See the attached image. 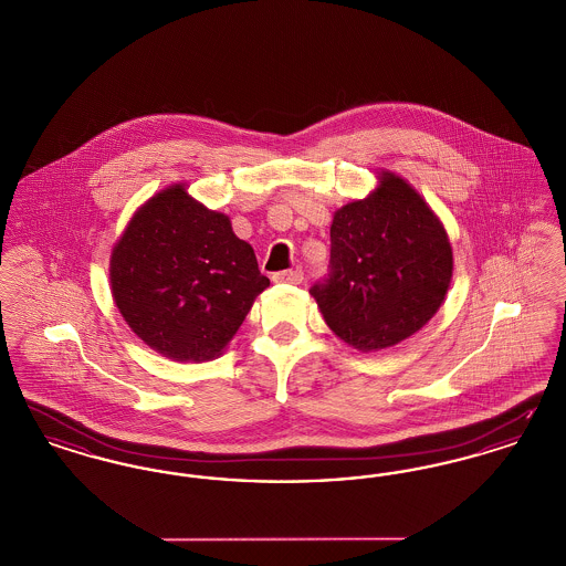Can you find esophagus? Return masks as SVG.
Returning a JSON list of instances; mask_svg holds the SVG:
<instances>
[{
	"mask_svg": "<svg viewBox=\"0 0 566 566\" xmlns=\"http://www.w3.org/2000/svg\"><path fill=\"white\" fill-rule=\"evenodd\" d=\"M273 282H284V284H301L303 282V270L296 268V270L277 271L271 275Z\"/></svg>",
	"mask_w": 566,
	"mask_h": 566,
	"instance_id": "1",
	"label": "esophagus"
}]
</instances>
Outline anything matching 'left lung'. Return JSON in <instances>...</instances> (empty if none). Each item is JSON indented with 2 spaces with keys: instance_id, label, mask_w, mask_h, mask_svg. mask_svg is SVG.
Masks as SVG:
<instances>
[{
  "instance_id": "1",
  "label": "left lung",
  "mask_w": 566,
  "mask_h": 566,
  "mask_svg": "<svg viewBox=\"0 0 566 566\" xmlns=\"http://www.w3.org/2000/svg\"><path fill=\"white\" fill-rule=\"evenodd\" d=\"M452 280V245L424 199L395 174L337 210L328 273L310 293L337 337L358 350L403 342L431 321Z\"/></svg>"
}]
</instances>
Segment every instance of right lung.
Wrapping results in <instances>:
<instances>
[{
	"label": "right lung",
	"instance_id": "add662e5",
	"mask_svg": "<svg viewBox=\"0 0 566 566\" xmlns=\"http://www.w3.org/2000/svg\"><path fill=\"white\" fill-rule=\"evenodd\" d=\"M112 296L135 335L174 360H210L270 286L231 220L178 187L132 218L109 261Z\"/></svg>",
	"mask_w": 566,
	"mask_h": 566
}]
</instances>
